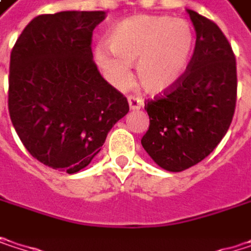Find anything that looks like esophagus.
I'll use <instances>...</instances> for the list:
<instances>
[{"mask_svg": "<svg viewBox=\"0 0 251 251\" xmlns=\"http://www.w3.org/2000/svg\"><path fill=\"white\" fill-rule=\"evenodd\" d=\"M127 101H129V107H130L132 110H138V109H141V107L144 106V100H142V97H139V96L130 94V96L127 97Z\"/></svg>", "mask_w": 251, "mask_h": 251, "instance_id": "34e87169", "label": "esophagus"}]
</instances>
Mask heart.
<instances>
[{
  "mask_svg": "<svg viewBox=\"0 0 251 251\" xmlns=\"http://www.w3.org/2000/svg\"><path fill=\"white\" fill-rule=\"evenodd\" d=\"M107 45L114 55L97 49L96 61L113 84H129L127 65L138 64L141 85L150 93H163L184 75L195 34L184 20L138 16L116 25Z\"/></svg>",
  "mask_w": 251,
  "mask_h": 251,
  "instance_id": "obj_1",
  "label": "heart"
}]
</instances>
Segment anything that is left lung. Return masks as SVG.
Returning a JSON list of instances; mask_svg holds the SVG:
<instances>
[{
    "mask_svg": "<svg viewBox=\"0 0 251 251\" xmlns=\"http://www.w3.org/2000/svg\"><path fill=\"white\" fill-rule=\"evenodd\" d=\"M187 13L196 30L193 55L172 88L147 100L150 126L141 139L150 157L169 172H183L215 150L237 103V65L228 39L212 20Z\"/></svg>",
    "mask_w": 251,
    "mask_h": 251,
    "instance_id": "left-lung-1",
    "label": "left lung"
}]
</instances>
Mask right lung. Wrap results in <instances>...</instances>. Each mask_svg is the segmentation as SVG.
<instances>
[{
    "mask_svg": "<svg viewBox=\"0 0 251 251\" xmlns=\"http://www.w3.org/2000/svg\"><path fill=\"white\" fill-rule=\"evenodd\" d=\"M103 20L104 11L40 14L10 56L13 126L31 157L68 175L90 164L129 112L125 96L93 61V30Z\"/></svg>",
    "mask_w": 251,
    "mask_h": 251,
    "instance_id": "obj_1",
    "label": "right lung"
}]
</instances>
